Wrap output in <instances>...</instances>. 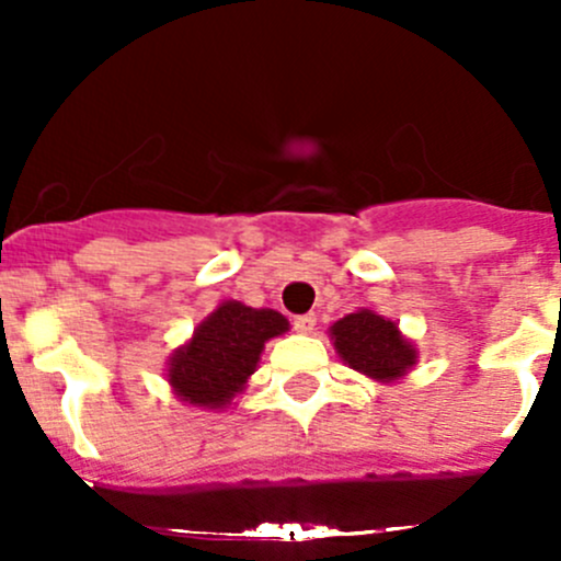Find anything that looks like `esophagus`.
I'll return each instance as SVG.
<instances>
[{
	"mask_svg": "<svg viewBox=\"0 0 561 561\" xmlns=\"http://www.w3.org/2000/svg\"><path fill=\"white\" fill-rule=\"evenodd\" d=\"M293 325H296L298 333H312L314 325H317V317L314 314H301L293 320Z\"/></svg>",
	"mask_w": 561,
	"mask_h": 561,
	"instance_id": "1",
	"label": "esophagus"
}]
</instances>
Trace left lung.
Here are the masks:
<instances>
[{
  "label": "left lung",
  "instance_id": "obj_1",
  "mask_svg": "<svg viewBox=\"0 0 561 561\" xmlns=\"http://www.w3.org/2000/svg\"><path fill=\"white\" fill-rule=\"evenodd\" d=\"M339 358L369 380H401L417 364V347L401 333L399 322L382 317L375 309H355L328 328Z\"/></svg>",
  "mask_w": 561,
  "mask_h": 561
}]
</instances>
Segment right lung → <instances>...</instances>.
<instances>
[{
  "instance_id": "obj_1",
  "label": "right lung",
  "mask_w": 561,
  "mask_h": 561,
  "mask_svg": "<svg viewBox=\"0 0 561 561\" xmlns=\"http://www.w3.org/2000/svg\"><path fill=\"white\" fill-rule=\"evenodd\" d=\"M287 331L290 322L276 309L222 301L171 353L165 369L168 386L175 399L197 410H228L236 404V396L247 390L265 342Z\"/></svg>"
}]
</instances>
